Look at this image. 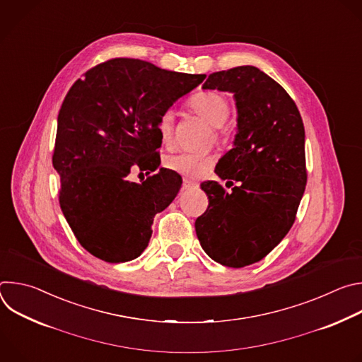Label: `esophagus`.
Listing matches in <instances>:
<instances>
[{"mask_svg": "<svg viewBox=\"0 0 362 362\" xmlns=\"http://www.w3.org/2000/svg\"><path fill=\"white\" fill-rule=\"evenodd\" d=\"M182 187H183L185 190H187V189H193V187H197V183H196V182H192V180H189V179H183V185H182Z\"/></svg>", "mask_w": 362, "mask_h": 362, "instance_id": "1", "label": "esophagus"}]
</instances>
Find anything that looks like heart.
Instances as JSON below:
<instances>
[{"label":"heart","instance_id":"1","mask_svg":"<svg viewBox=\"0 0 362 362\" xmlns=\"http://www.w3.org/2000/svg\"><path fill=\"white\" fill-rule=\"evenodd\" d=\"M189 107L204 122L216 127L218 136L223 140L229 139L230 127L225 123L229 117L230 107L228 98L218 91H200L189 100ZM158 132L165 146L172 143L173 137V115L166 110L158 120ZM215 162L209 153H177L165 159V168L179 173L187 179H199L208 172Z\"/></svg>","mask_w":362,"mask_h":362}]
</instances>
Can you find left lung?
<instances>
[{
	"label": "left lung",
	"mask_w": 362,
	"mask_h": 362,
	"mask_svg": "<svg viewBox=\"0 0 362 362\" xmlns=\"http://www.w3.org/2000/svg\"><path fill=\"white\" fill-rule=\"evenodd\" d=\"M203 88L235 95V147L215 173L238 186L203 182L209 206L194 229L215 262L243 268L264 259L295 222L308 176L303 123L285 88L253 66L212 73Z\"/></svg>",
	"instance_id": "8db88e82"
}]
</instances>
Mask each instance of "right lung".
Masks as SVG:
<instances>
[{"label": "right lung", "instance_id": "obj_1", "mask_svg": "<svg viewBox=\"0 0 362 362\" xmlns=\"http://www.w3.org/2000/svg\"><path fill=\"white\" fill-rule=\"evenodd\" d=\"M204 77L112 59L69 90L53 153L59 202L80 245L98 259L129 262L147 247L153 218L176 197L182 177L163 168L141 185L127 176L136 166L159 168L158 120Z\"/></svg>", "mask_w": 362, "mask_h": 362}]
</instances>
